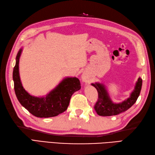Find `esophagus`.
Segmentation results:
<instances>
[{
	"label": "esophagus",
	"mask_w": 155,
	"mask_h": 155,
	"mask_svg": "<svg viewBox=\"0 0 155 155\" xmlns=\"http://www.w3.org/2000/svg\"><path fill=\"white\" fill-rule=\"evenodd\" d=\"M82 80L84 82H88V80H89V77H88V76L86 72H84L83 75H82Z\"/></svg>",
	"instance_id": "34e87169"
}]
</instances>
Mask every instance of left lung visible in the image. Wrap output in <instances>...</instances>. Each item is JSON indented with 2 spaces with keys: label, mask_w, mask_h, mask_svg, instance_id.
Listing matches in <instances>:
<instances>
[{
  "label": "left lung",
  "mask_w": 155,
  "mask_h": 155,
  "mask_svg": "<svg viewBox=\"0 0 155 155\" xmlns=\"http://www.w3.org/2000/svg\"><path fill=\"white\" fill-rule=\"evenodd\" d=\"M142 83L143 81L139 78L136 84L135 88L131 94L130 98L119 104H114L110 101L103 85L99 83L92 84L93 87L97 88L98 92V100L94 106L95 111L99 116L104 117L113 116L124 113L136 103L140 93Z\"/></svg>",
  "instance_id": "8db88e82"
}]
</instances>
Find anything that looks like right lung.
<instances>
[{
	"instance_id": "right-lung-1",
	"label": "right lung",
	"mask_w": 155,
	"mask_h": 155,
	"mask_svg": "<svg viewBox=\"0 0 155 155\" xmlns=\"http://www.w3.org/2000/svg\"><path fill=\"white\" fill-rule=\"evenodd\" d=\"M21 53L20 50L12 74L15 94L20 103L37 117H52L63 113L67 109L72 94L81 89L80 81L76 77L65 78L46 97H32L23 88L20 80L18 62Z\"/></svg>"
}]
</instances>
